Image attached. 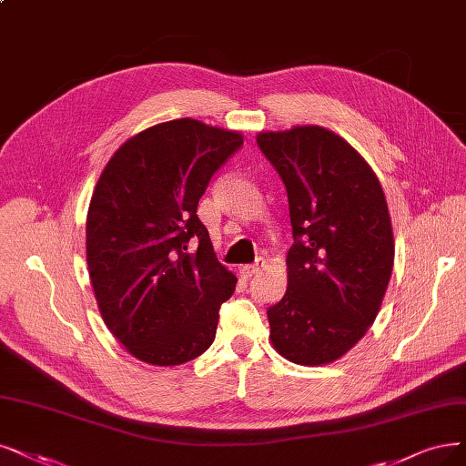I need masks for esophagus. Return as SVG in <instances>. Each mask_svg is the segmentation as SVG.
Wrapping results in <instances>:
<instances>
[{"instance_id": "34e87169", "label": "esophagus", "mask_w": 466, "mask_h": 466, "mask_svg": "<svg viewBox=\"0 0 466 466\" xmlns=\"http://www.w3.org/2000/svg\"><path fill=\"white\" fill-rule=\"evenodd\" d=\"M261 267H263V265H259V263H255V265H239V267H238L239 277H242V279H251V277H255L257 272H259Z\"/></svg>"}]
</instances>
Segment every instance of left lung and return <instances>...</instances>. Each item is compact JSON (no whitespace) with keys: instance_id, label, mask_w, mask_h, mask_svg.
I'll return each mask as SVG.
<instances>
[{"instance_id":"obj_1","label":"left lung","mask_w":466,"mask_h":466,"mask_svg":"<svg viewBox=\"0 0 466 466\" xmlns=\"http://www.w3.org/2000/svg\"><path fill=\"white\" fill-rule=\"evenodd\" d=\"M257 144L286 184L296 238L286 294L267 311L270 343L296 365L334 363L367 334L388 289L395 242L384 189L324 127L263 130Z\"/></svg>"}]
</instances>
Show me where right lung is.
<instances>
[{"instance_id": "1", "label": "right lung", "mask_w": 466, "mask_h": 466, "mask_svg": "<svg viewBox=\"0 0 466 466\" xmlns=\"http://www.w3.org/2000/svg\"><path fill=\"white\" fill-rule=\"evenodd\" d=\"M244 144L238 130L177 118L120 146L86 217V261L103 322L136 359L177 367L211 346L220 303L236 288L218 263L198 203ZM198 238V249L187 242Z\"/></svg>"}]
</instances>
